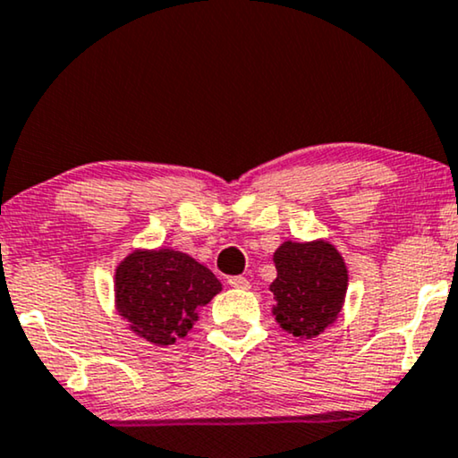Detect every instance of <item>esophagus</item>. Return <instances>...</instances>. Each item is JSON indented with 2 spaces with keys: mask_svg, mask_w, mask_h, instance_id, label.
<instances>
[{
  "mask_svg": "<svg viewBox=\"0 0 458 458\" xmlns=\"http://www.w3.org/2000/svg\"><path fill=\"white\" fill-rule=\"evenodd\" d=\"M228 285L234 289H249V281L245 279V276H230Z\"/></svg>",
  "mask_w": 458,
  "mask_h": 458,
  "instance_id": "obj_1",
  "label": "esophagus"
}]
</instances>
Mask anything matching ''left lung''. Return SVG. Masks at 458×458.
<instances>
[{"label":"left lung","mask_w":458,"mask_h":458,"mask_svg":"<svg viewBox=\"0 0 458 458\" xmlns=\"http://www.w3.org/2000/svg\"><path fill=\"white\" fill-rule=\"evenodd\" d=\"M276 279L272 315L285 332L296 338H315L332 326L343 310L349 270L332 242L285 241L275 256Z\"/></svg>","instance_id":"obj_1"}]
</instances>
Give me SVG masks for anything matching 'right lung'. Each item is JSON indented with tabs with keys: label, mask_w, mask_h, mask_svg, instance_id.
Listing matches in <instances>:
<instances>
[{
	"label": "right lung",
	"mask_w": 458,
	"mask_h": 458,
	"mask_svg": "<svg viewBox=\"0 0 458 458\" xmlns=\"http://www.w3.org/2000/svg\"><path fill=\"white\" fill-rule=\"evenodd\" d=\"M115 309L139 338L169 346L222 292L216 275L175 249H137L115 268Z\"/></svg>",
	"instance_id": "obj_1"
}]
</instances>
